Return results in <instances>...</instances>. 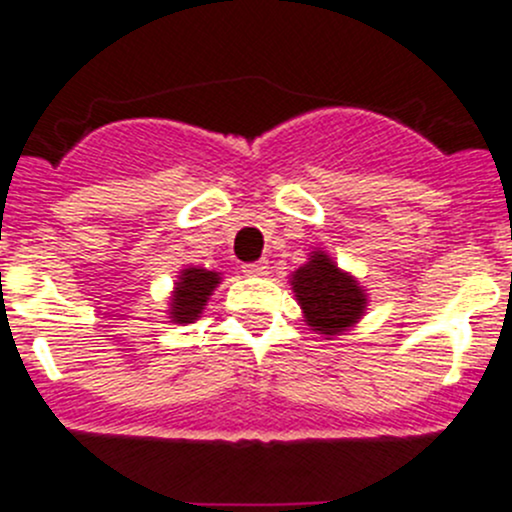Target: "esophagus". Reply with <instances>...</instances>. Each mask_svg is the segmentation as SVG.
Here are the masks:
<instances>
[{
    "label": "esophagus",
    "instance_id": "34e87169",
    "mask_svg": "<svg viewBox=\"0 0 512 512\" xmlns=\"http://www.w3.org/2000/svg\"><path fill=\"white\" fill-rule=\"evenodd\" d=\"M267 270H270V267H267V260L250 262V265L242 267V272H245V275H250V277H262V275H267Z\"/></svg>",
    "mask_w": 512,
    "mask_h": 512
}]
</instances>
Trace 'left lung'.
Listing matches in <instances>:
<instances>
[{"label":"left lung","instance_id":"8db88e82","mask_svg":"<svg viewBox=\"0 0 512 512\" xmlns=\"http://www.w3.org/2000/svg\"><path fill=\"white\" fill-rule=\"evenodd\" d=\"M292 289L304 322L324 337H337L361 319L366 309V292L349 272L322 250L309 255L307 265L292 275Z\"/></svg>","mask_w":512,"mask_h":512}]
</instances>
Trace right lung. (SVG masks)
Segmentation results:
<instances>
[{
    "label": "right lung",
    "instance_id": "obj_1",
    "mask_svg": "<svg viewBox=\"0 0 512 512\" xmlns=\"http://www.w3.org/2000/svg\"><path fill=\"white\" fill-rule=\"evenodd\" d=\"M220 285V272L203 270V267H185L175 282L173 297H170V322L190 324L203 314L205 302L213 289Z\"/></svg>",
    "mask_w": 512,
    "mask_h": 512
}]
</instances>
